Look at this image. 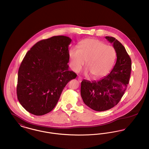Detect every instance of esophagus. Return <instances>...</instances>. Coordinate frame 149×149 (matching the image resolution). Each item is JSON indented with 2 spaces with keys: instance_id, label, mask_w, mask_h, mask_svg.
<instances>
[{
  "instance_id": "34e87169",
  "label": "esophagus",
  "mask_w": 149,
  "mask_h": 149,
  "mask_svg": "<svg viewBox=\"0 0 149 149\" xmlns=\"http://www.w3.org/2000/svg\"><path fill=\"white\" fill-rule=\"evenodd\" d=\"M78 80H79V81L80 82H81V80H82V79H81V78H80V77H79L78 78Z\"/></svg>"
}]
</instances>
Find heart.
<instances>
[{
	"label": "heart",
	"mask_w": 149,
	"mask_h": 149,
	"mask_svg": "<svg viewBox=\"0 0 149 149\" xmlns=\"http://www.w3.org/2000/svg\"><path fill=\"white\" fill-rule=\"evenodd\" d=\"M70 65L75 72L79 71L86 61V71L94 78L104 77L112 69L116 52L111 46L95 39H86L79 43L78 49L72 47L69 51Z\"/></svg>",
	"instance_id": "heart-1"
}]
</instances>
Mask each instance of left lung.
I'll use <instances>...</instances> for the list:
<instances>
[{
	"mask_svg": "<svg viewBox=\"0 0 149 149\" xmlns=\"http://www.w3.org/2000/svg\"><path fill=\"white\" fill-rule=\"evenodd\" d=\"M113 43L117 55L113 69L98 81L83 80L81 96L84 103L96 111H104L117 105L126 90L131 71V60L125 47L113 37L106 36Z\"/></svg>",
	"mask_w": 149,
	"mask_h": 149,
	"instance_id": "obj_1",
	"label": "left lung"
}]
</instances>
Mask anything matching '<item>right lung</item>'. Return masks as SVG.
I'll return each mask as SVG.
<instances>
[{
	"label": "right lung",
	"instance_id": "add662e5",
	"mask_svg": "<svg viewBox=\"0 0 149 149\" xmlns=\"http://www.w3.org/2000/svg\"><path fill=\"white\" fill-rule=\"evenodd\" d=\"M71 39L53 36L36 43L27 52L18 73L17 98L30 113L42 116L56 106L65 86L77 75L69 70Z\"/></svg>",
	"mask_w": 149,
	"mask_h": 149
}]
</instances>
